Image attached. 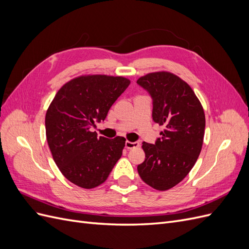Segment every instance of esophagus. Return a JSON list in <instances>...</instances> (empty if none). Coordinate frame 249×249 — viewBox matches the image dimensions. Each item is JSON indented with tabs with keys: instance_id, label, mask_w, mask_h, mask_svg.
I'll use <instances>...</instances> for the list:
<instances>
[{
	"instance_id": "esophagus-1",
	"label": "esophagus",
	"mask_w": 249,
	"mask_h": 249,
	"mask_svg": "<svg viewBox=\"0 0 249 249\" xmlns=\"http://www.w3.org/2000/svg\"><path fill=\"white\" fill-rule=\"evenodd\" d=\"M139 145H140L139 142H131V141H129V140L125 141V147H126L127 149L136 148V147H138Z\"/></svg>"
}]
</instances>
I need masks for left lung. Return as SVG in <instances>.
<instances>
[{
  "label": "left lung",
  "mask_w": 249,
  "mask_h": 249,
  "mask_svg": "<svg viewBox=\"0 0 249 249\" xmlns=\"http://www.w3.org/2000/svg\"><path fill=\"white\" fill-rule=\"evenodd\" d=\"M137 83L153 97L154 122L165 127L155 144L143 142L145 160L137 170L145 184L166 191L182 182L197 161L205 135V112L190 85L175 73L149 72Z\"/></svg>",
  "instance_id": "obj_1"
}]
</instances>
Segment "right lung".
<instances>
[{"instance_id": "obj_1", "label": "right lung", "mask_w": 249, "mask_h": 249, "mask_svg": "<svg viewBox=\"0 0 249 249\" xmlns=\"http://www.w3.org/2000/svg\"><path fill=\"white\" fill-rule=\"evenodd\" d=\"M130 83L122 76L81 74L66 82L50 104L46 135L53 159L78 187L92 189L103 184L122 157L124 137L97 138L90 126L106 118Z\"/></svg>"}]
</instances>
